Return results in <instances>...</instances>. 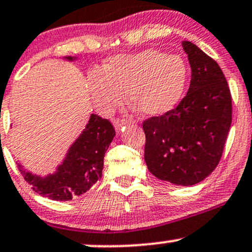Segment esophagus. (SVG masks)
Masks as SVG:
<instances>
[{
  "mask_svg": "<svg viewBox=\"0 0 252 252\" xmlns=\"http://www.w3.org/2000/svg\"><path fill=\"white\" fill-rule=\"evenodd\" d=\"M112 123H113V126H115L116 131H121L122 128H123L124 126H126V122H124L123 120H118V118H116V120H113Z\"/></svg>",
  "mask_w": 252,
  "mask_h": 252,
  "instance_id": "esophagus-1",
  "label": "esophagus"
}]
</instances>
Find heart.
I'll return each instance as SVG.
<instances>
[{
    "mask_svg": "<svg viewBox=\"0 0 252 252\" xmlns=\"http://www.w3.org/2000/svg\"><path fill=\"white\" fill-rule=\"evenodd\" d=\"M182 57L148 49L107 60L100 71H91L88 92L101 112L120 106L126 92L129 104L142 116L158 117L178 104L187 84Z\"/></svg>",
    "mask_w": 252,
    "mask_h": 252,
    "instance_id": "b5f03b06",
    "label": "heart"
}]
</instances>
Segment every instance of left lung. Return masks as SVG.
Here are the masks:
<instances>
[{"label": "left lung", "instance_id": "left-lung-1", "mask_svg": "<svg viewBox=\"0 0 252 252\" xmlns=\"http://www.w3.org/2000/svg\"><path fill=\"white\" fill-rule=\"evenodd\" d=\"M191 80L176 109L143 122L145 161L160 181L190 187L220 161L232 122L231 92L214 60L191 41H182Z\"/></svg>", "mask_w": 252, "mask_h": 252}]
</instances>
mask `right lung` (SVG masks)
I'll return each mask as SVG.
<instances>
[{
  "mask_svg": "<svg viewBox=\"0 0 252 252\" xmlns=\"http://www.w3.org/2000/svg\"><path fill=\"white\" fill-rule=\"evenodd\" d=\"M64 60L74 62L77 57L65 56ZM115 135L109 121L92 113L54 173L35 175L18 161L19 171L39 195L54 201H70L88 191L101 178L104 156Z\"/></svg>",
  "mask_w": 252,
  "mask_h": 252,
  "instance_id": "1",
  "label": "right lung"
}]
</instances>
